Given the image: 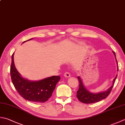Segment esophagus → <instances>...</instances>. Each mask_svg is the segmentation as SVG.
Returning a JSON list of instances; mask_svg holds the SVG:
<instances>
[{
	"label": "esophagus",
	"instance_id": "obj_1",
	"mask_svg": "<svg viewBox=\"0 0 125 125\" xmlns=\"http://www.w3.org/2000/svg\"><path fill=\"white\" fill-rule=\"evenodd\" d=\"M64 76L65 77H67V78L70 77V74H69V73L65 72V73H64Z\"/></svg>",
	"mask_w": 125,
	"mask_h": 125
}]
</instances>
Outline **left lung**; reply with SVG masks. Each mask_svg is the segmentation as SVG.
<instances>
[{
	"label": "left lung",
	"mask_w": 125,
	"mask_h": 125,
	"mask_svg": "<svg viewBox=\"0 0 125 125\" xmlns=\"http://www.w3.org/2000/svg\"><path fill=\"white\" fill-rule=\"evenodd\" d=\"M113 54L115 56L116 60V62L117 64V67H118V62H117V60L116 58L115 53L114 51H113ZM117 77V75L114 78L113 81V84L111 87H110L109 88L107 89L106 91L97 93H93L90 92L89 90H88L85 87L84 85L83 84V83L82 79H81L80 76H78V80H79V89L77 92V97L79 99L80 101L82 102V103L84 104H92V103H95V102H99L101 100L106 99V97L108 96L110 93H111L112 88L113 87V85L114 84L115 81Z\"/></svg>",
	"instance_id": "left-lung-1"
}]
</instances>
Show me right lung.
<instances>
[{
    "instance_id": "right-lung-1",
    "label": "right lung",
    "mask_w": 125,
    "mask_h": 125,
    "mask_svg": "<svg viewBox=\"0 0 125 125\" xmlns=\"http://www.w3.org/2000/svg\"><path fill=\"white\" fill-rule=\"evenodd\" d=\"M13 55L14 53L12 55L10 74L12 82L17 91L21 97L28 101L37 102L48 101L52 95L56 84L60 80V76H52L40 81L26 79L22 77L17 71L14 65Z\"/></svg>"
}]
</instances>
